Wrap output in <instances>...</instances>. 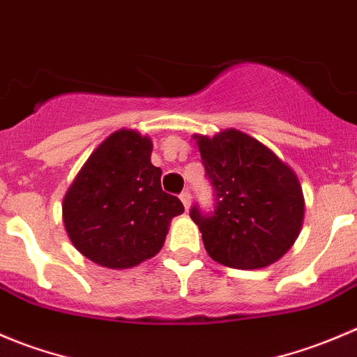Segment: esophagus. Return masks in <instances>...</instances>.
Instances as JSON below:
<instances>
[{"instance_id":"1","label":"esophagus","mask_w":357,"mask_h":357,"mask_svg":"<svg viewBox=\"0 0 357 357\" xmlns=\"http://www.w3.org/2000/svg\"><path fill=\"white\" fill-rule=\"evenodd\" d=\"M180 201H182L183 208H185V210H189V206H190V192H189V190H183V192L180 194Z\"/></svg>"}]
</instances>
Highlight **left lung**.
Wrapping results in <instances>:
<instances>
[{
	"mask_svg": "<svg viewBox=\"0 0 357 357\" xmlns=\"http://www.w3.org/2000/svg\"><path fill=\"white\" fill-rule=\"evenodd\" d=\"M194 140L217 201L210 217L197 206L190 210L208 255L243 271L278 262L302 229L305 203L297 174L236 128L213 137L196 133Z\"/></svg>",
	"mask_w": 357,
	"mask_h": 357,
	"instance_id": "left-lung-1",
	"label": "left lung"
}]
</instances>
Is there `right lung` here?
<instances>
[{
	"mask_svg": "<svg viewBox=\"0 0 357 357\" xmlns=\"http://www.w3.org/2000/svg\"><path fill=\"white\" fill-rule=\"evenodd\" d=\"M153 140L137 130L111 133L83 165L62 201V220L74 248L109 269H130L165 245L178 197L161 189L151 163Z\"/></svg>",
	"mask_w": 357,
	"mask_h": 357,
	"instance_id": "obj_1",
	"label": "right lung"
}]
</instances>
